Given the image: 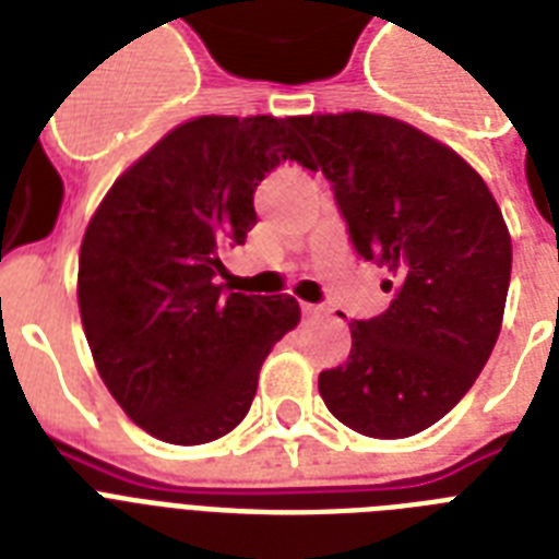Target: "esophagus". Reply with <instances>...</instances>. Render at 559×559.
I'll return each instance as SVG.
<instances>
[{
  "mask_svg": "<svg viewBox=\"0 0 559 559\" xmlns=\"http://www.w3.org/2000/svg\"><path fill=\"white\" fill-rule=\"evenodd\" d=\"M325 308L323 306H311V302H302V314L306 317H320Z\"/></svg>",
  "mask_w": 559,
  "mask_h": 559,
  "instance_id": "34e87169",
  "label": "esophagus"
}]
</instances>
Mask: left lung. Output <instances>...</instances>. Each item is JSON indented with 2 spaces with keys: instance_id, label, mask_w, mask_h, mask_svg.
I'll use <instances>...</instances> for the list:
<instances>
[{
  "instance_id": "obj_1",
  "label": "left lung",
  "mask_w": 559,
  "mask_h": 559,
  "mask_svg": "<svg viewBox=\"0 0 559 559\" xmlns=\"http://www.w3.org/2000/svg\"><path fill=\"white\" fill-rule=\"evenodd\" d=\"M292 127L357 257L392 274L390 308L352 320L349 357L320 372V395L355 432L415 436L464 399L493 352L511 283L502 213L471 164L409 123L346 111Z\"/></svg>"
}]
</instances>
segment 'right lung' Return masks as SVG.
Masks as SVG:
<instances>
[{"label":"right lung","instance_id":"right-lung-1","mask_svg":"<svg viewBox=\"0 0 559 559\" xmlns=\"http://www.w3.org/2000/svg\"><path fill=\"white\" fill-rule=\"evenodd\" d=\"M285 160L311 167L292 118H195L111 185L80 248L78 300L97 372L169 444L242 421L262 360L300 323L288 294H227L222 253L257 225L253 193Z\"/></svg>","mask_w":559,"mask_h":559}]
</instances>
